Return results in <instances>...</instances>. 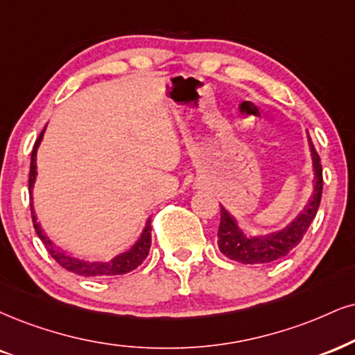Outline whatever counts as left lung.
<instances>
[{"label": "left lung", "mask_w": 355, "mask_h": 355, "mask_svg": "<svg viewBox=\"0 0 355 355\" xmlns=\"http://www.w3.org/2000/svg\"><path fill=\"white\" fill-rule=\"evenodd\" d=\"M309 151L313 157V194L304 209L284 229L270 232L263 235H248L237 225L235 217H232L224 205H220V225L217 232L218 250L230 260L243 265L271 263L290 253L303 240L304 234L316 217L319 202L322 196V168L319 155L314 150L311 138L308 137Z\"/></svg>", "instance_id": "8db88e82"}]
</instances>
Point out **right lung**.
<instances>
[{
  "mask_svg": "<svg viewBox=\"0 0 355 355\" xmlns=\"http://www.w3.org/2000/svg\"><path fill=\"white\" fill-rule=\"evenodd\" d=\"M44 131H46V128L41 131V135H39L36 143H34L33 153H31V169H29V196H31V199H33L34 182H36V178H37L36 156H37L39 144H41V141H42ZM31 214H33V224H34V229H36L37 237L42 240L44 245H46L47 252L51 253V257L54 258V260L60 266H62V268L72 271V273L82 275V277H115V275L130 273L131 270L138 268V266L144 261V258L148 257V253H150L151 218H148L146 224H144V227H143V232L139 234L138 240L131 245L128 250L123 253H118L116 257H113L112 260H107V261H89V260H84V258L69 255V253H65L62 248L57 247V245L52 242L49 237H47L46 232L41 229V224H39L36 212H34L33 202H31Z\"/></svg>",
  "mask_w": 355,
  "mask_h": 355,
  "instance_id": "right-lung-1",
  "label": "right lung"
}]
</instances>
